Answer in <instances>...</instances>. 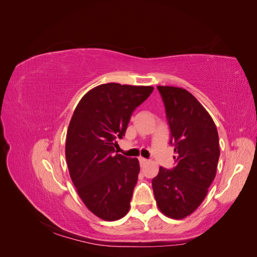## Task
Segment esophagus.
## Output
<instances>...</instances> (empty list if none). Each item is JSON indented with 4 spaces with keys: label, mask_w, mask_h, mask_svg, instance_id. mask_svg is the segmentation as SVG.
<instances>
[{
    "label": "esophagus",
    "mask_w": 257,
    "mask_h": 257,
    "mask_svg": "<svg viewBox=\"0 0 257 257\" xmlns=\"http://www.w3.org/2000/svg\"><path fill=\"white\" fill-rule=\"evenodd\" d=\"M139 163H141V165H145L146 163H148V160L145 159V158H139Z\"/></svg>",
    "instance_id": "obj_1"
}]
</instances>
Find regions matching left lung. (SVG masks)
Returning <instances> with one entry per match:
<instances>
[{"instance_id": "left-lung-1", "label": "left lung", "mask_w": 257, "mask_h": 257, "mask_svg": "<svg viewBox=\"0 0 257 257\" xmlns=\"http://www.w3.org/2000/svg\"><path fill=\"white\" fill-rule=\"evenodd\" d=\"M158 90L165 106L176 165L160 167L152 188L161 211L179 220L203 203L215 178L219 135L211 116L189 91L164 85Z\"/></svg>"}]
</instances>
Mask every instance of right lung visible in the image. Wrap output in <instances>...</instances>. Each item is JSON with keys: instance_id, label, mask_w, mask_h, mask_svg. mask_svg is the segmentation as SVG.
I'll return each mask as SVG.
<instances>
[{"instance_id": "add662e5", "label": "right lung", "mask_w": 257, "mask_h": 257, "mask_svg": "<svg viewBox=\"0 0 257 257\" xmlns=\"http://www.w3.org/2000/svg\"><path fill=\"white\" fill-rule=\"evenodd\" d=\"M152 87L105 83L90 90L69 122L65 157L69 176L83 204L105 221L125 215L138 180L139 162L113 153L131 115Z\"/></svg>"}]
</instances>
